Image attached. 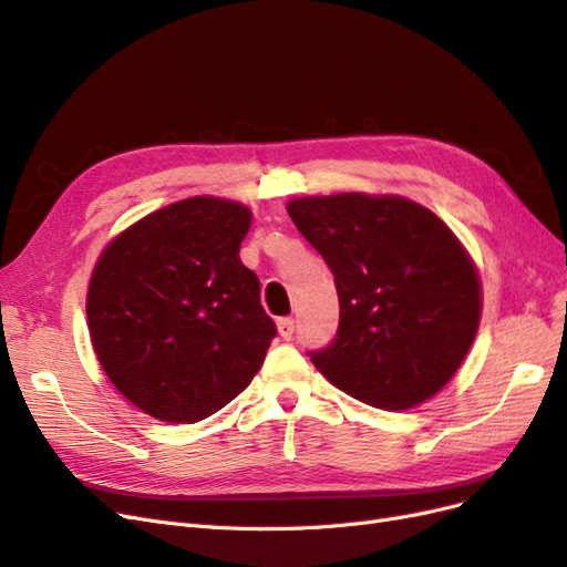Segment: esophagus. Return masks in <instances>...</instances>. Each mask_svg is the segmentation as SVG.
Listing matches in <instances>:
<instances>
[{"instance_id":"34e87169","label":"esophagus","mask_w":567,"mask_h":567,"mask_svg":"<svg viewBox=\"0 0 567 567\" xmlns=\"http://www.w3.org/2000/svg\"><path fill=\"white\" fill-rule=\"evenodd\" d=\"M277 329H279V336L284 340H290V338H293V331H296V321L290 317H284V319L277 321Z\"/></svg>"}]
</instances>
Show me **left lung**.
I'll list each match as a JSON object with an SVG mask.
<instances>
[{"label":"left lung","instance_id":"obj_1","mask_svg":"<svg viewBox=\"0 0 567 567\" xmlns=\"http://www.w3.org/2000/svg\"><path fill=\"white\" fill-rule=\"evenodd\" d=\"M288 215L336 279L340 323L312 364L350 398L409 409L447 385L480 321V281L444 221L400 196L296 198Z\"/></svg>","mask_w":567,"mask_h":567}]
</instances>
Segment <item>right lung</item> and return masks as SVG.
Returning a JSON list of instances; mask_svg holds the SVG:
<instances>
[{
	"instance_id": "right-lung-1",
	"label": "right lung",
	"mask_w": 567,
	"mask_h": 567,
	"mask_svg": "<svg viewBox=\"0 0 567 567\" xmlns=\"http://www.w3.org/2000/svg\"><path fill=\"white\" fill-rule=\"evenodd\" d=\"M241 203L196 196L146 215L99 257L92 346L111 383L148 416L196 423L241 394L277 326L238 248Z\"/></svg>"
}]
</instances>
